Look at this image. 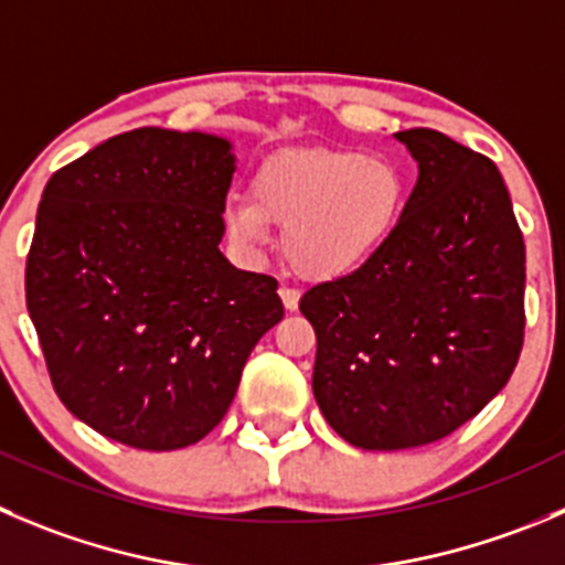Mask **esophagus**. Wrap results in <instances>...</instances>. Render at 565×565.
I'll return each mask as SVG.
<instances>
[{
    "mask_svg": "<svg viewBox=\"0 0 565 565\" xmlns=\"http://www.w3.org/2000/svg\"><path fill=\"white\" fill-rule=\"evenodd\" d=\"M279 297H282V305H286V310H297L302 291H299L297 286H282V288H279Z\"/></svg>",
    "mask_w": 565,
    "mask_h": 565,
    "instance_id": "esophagus-1",
    "label": "esophagus"
}]
</instances>
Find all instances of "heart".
<instances>
[{
	"mask_svg": "<svg viewBox=\"0 0 565 565\" xmlns=\"http://www.w3.org/2000/svg\"><path fill=\"white\" fill-rule=\"evenodd\" d=\"M405 182L391 160L349 149H294L268 158L252 180V199L224 205V227L241 246H263L268 224L282 230L288 263L302 277L354 271L399 222Z\"/></svg>",
	"mask_w": 565,
	"mask_h": 565,
	"instance_id": "1",
	"label": "heart"
}]
</instances>
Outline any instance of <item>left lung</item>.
<instances>
[{"label": "left lung", "mask_w": 565, "mask_h": 565, "mask_svg": "<svg viewBox=\"0 0 565 565\" xmlns=\"http://www.w3.org/2000/svg\"><path fill=\"white\" fill-rule=\"evenodd\" d=\"M418 163L394 233L299 302L313 394L360 449L447 438L508 385L524 347V235L502 174L444 132H396Z\"/></svg>", "instance_id": "obj_1"}]
</instances>
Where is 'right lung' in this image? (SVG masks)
<instances>
[{"label":"right lung","mask_w":565,"mask_h":565,"mask_svg":"<svg viewBox=\"0 0 565 565\" xmlns=\"http://www.w3.org/2000/svg\"><path fill=\"white\" fill-rule=\"evenodd\" d=\"M233 171L224 138L141 127L46 182L26 310L55 394L118 444L169 452L205 438L286 313L277 279L218 252Z\"/></svg>","instance_id":"1"}]
</instances>
